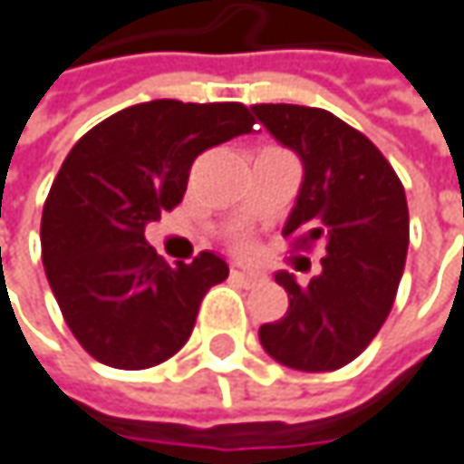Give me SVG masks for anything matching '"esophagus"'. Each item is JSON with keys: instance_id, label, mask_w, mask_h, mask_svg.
<instances>
[{"instance_id": "1", "label": "esophagus", "mask_w": 464, "mask_h": 464, "mask_svg": "<svg viewBox=\"0 0 464 464\" xmlns=\"http://www.w3.org/2000/svg\"><path fill=\"white\" fill-rule=\"evenodd\" d=\"M229 275H232V280H237V282H240V285H246V287H250V285H256V282L264 277L261 272L250 269V266H246V264H232Z\"/></svg>"}]
</instances>
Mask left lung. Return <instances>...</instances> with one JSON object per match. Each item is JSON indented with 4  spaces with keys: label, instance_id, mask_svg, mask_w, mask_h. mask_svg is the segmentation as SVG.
<instances>
[{
    "label": "left lung",
    "instance_id": "1",
    "mask_svg": "<svg viewBox=\"0 0 464 464\" xmlns=\"http://www.w3.org/2000/svg\"><path fill=\"white\" fill-rule=\"evenodd\" d=\"M266 131L304 163L282 235L298 250L319 243L322 272L306 285L277 272L287 312L258 327L264 351L290 370L330 372L353 362L393 306L410 246L407 195L362 131L304 105H253Z\"/></svg>",
    "mask_w": 464,
    "mask_h": 464
}]
</instances>
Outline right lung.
<instances>
[{
	"label": "right lung",
	"mask_w": 464,
	"mask_h": 464,
	"mask_svg": "<svg viewBox=\"0 0 464 464\" xmlns=\"http://www.w3.org/2000/svg\"><path fill=\"white\" fill-rule=\"evenodd\" d=\"M253 123L240 102L150 100L97 123L63 160L42 214V261L71 333L97 362L148 370L187 343L229 266L214 250L169 266L145 227L182 203L203 150Z\"/></svg>",
	"instance_id": "right-lung-1"
}]
</instances>
